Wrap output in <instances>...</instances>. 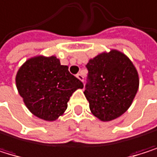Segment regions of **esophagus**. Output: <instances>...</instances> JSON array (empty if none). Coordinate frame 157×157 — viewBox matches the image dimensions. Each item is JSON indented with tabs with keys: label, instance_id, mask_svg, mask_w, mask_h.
Segmentation results:
<instances>
[{
	"label": "esophagus",
	"instance_id": "1",
	"mask_svg": "<svg viewBox=\"0 0 157 157\" xmlns=\"http://www.w3.org/2000/svg\"><path fill=\"white\" fill-rule=\"evenodd\" d=\"M80 81H83L84 80V77H83V75L81 74V73H78V74H77V76H76Z\"/></svg>",
	"mask_w": 157,
	"mask_h": 157
}]
</instances>
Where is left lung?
Wrapping results in <instances>:
<instances>
[{"mask_svg": "<svg viewBox=\"0 0 157 157\" xmlns=\"http://www.w3.org/2000/svg\"><path fill=\"white\" fill-rule=\"evenodd\" d=\"M84 94L92 113L103 122L112 121L131 106L139 89V75L132 62L118 50L101 53L86 64Z\"/></svg>", "mask_w": 157, "mask_h": 157, "instance_id": "left-lung-1", "label": "left lung"}]
</instances>
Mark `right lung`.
<instances>
[{
    "label": "right lung",
    "instance_id": "add662e5",
    "mask_svg": "<svg viewBox=\"0 0 157 157\" xmlns=\"http://www.w3.org/2000/svg\"><path fill=\"white\" fill-rule=\"evenodd\" d=\"M17 91L28 109L38 118L55 121L67 109L72 94L83 83L55 56L29 59L17 73Z\"/></svg>",
    "mask_w": 157,
    "mask_h": 157
}]
</instances>
